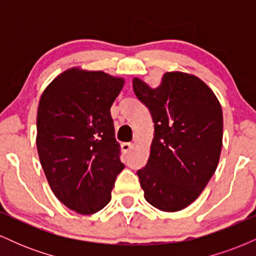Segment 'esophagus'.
<instances>
[{
  "label": "esophagus",
  "mask_w": 256,
  "mask_h": 256,
  "mask_svg": "<svg viewBox=\"0 0 256 256\" xmlns=\"http://www.w3.org/2000/svg\"><path fill=\"white\" fill-rule=\"evenodd\" d=\"M132 148H134L132 143L125 142V143H122V152H128Z\"/></svg>",
  "instance_id": "34e87169"
}]
</instances>
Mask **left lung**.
<instances>
[{
    "instance_id": "obj_1",
    "label": "left lung",
    "mask_w": 256,
    "mask_h": 256,
    "mask_svg": "<svg viewBox=\"0 0 256 256\" xmlns=\"http://www.w3.org/2000/svg\"><path fill=\"white\" fill-rule=\"evenodd\" d=\"M149 108L154 137L146 167L137 172L144 198L162 212L192 204L216 172L222 146V110L213 90L196 76L166 72L156 88L132 80Z\"/></svg>"
}]
</instances>
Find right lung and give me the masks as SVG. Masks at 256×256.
I'll use <instances>...</instances> for the list:
<instances>
[{"instance_id":"add662e5","label":"right lung","mask_w":256,"mask_h":256,"mask_svg":"<svg viewBox=\"0 0 256 256\" xmlns=\"http://www.w3.org/2000/svg\"><path fill=\"white\" fill-rule=\"evenodd\" d=\"M125 79L80 67L66 70L43 91L36 144L49 186L61 204L83 216L110 204L119 158L110 107Z\"/></svg>"}]
</instances>
